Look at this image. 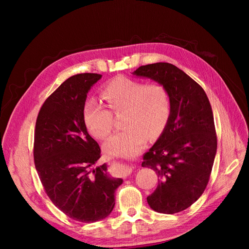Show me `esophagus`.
<instances>
[{"label":"esophagus","mask_w":249,"mask_h":249,"mask_svg":"<svg viewBox=\"0 0 249 249\" xmlns=\"http://www.w3.org/2000/svg\"><path fill=\"white\" fill-rule=\"evenodd\" d=\"M122 175L124 176V177H127L129 175H131V172H132V167L131 166H129V165H125V166H124V168H122Z\"/></svg>","instance_id":"34e87169"}]
</instances>
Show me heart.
<instances>
[{
    "label": "heart",
    "mask_w": 249,
    "mask_h": 249,
    "mask_svg": "<svg viewBox=\"0 0 249 249\" xmlns=\"http://www.w3.org/2000/svg\"><path fill=\"white\" fill-rule=\"evenodd\" d=\"M101 96L112 112L124 110L123 124L126 126L113 134L104 145L109 155H138L145 147L147 136H158L168 122L170 99L161 84L117 77L103 88ZM83 119L90 135L96 139H105L112 130V113L95 99L85 102Z\"/></svg>",
    "instance_id": "1"
}]
</instances>
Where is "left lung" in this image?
I'll list each match as a JSON object with an SVG mask.
<instances>
[{"label":"left lung","instance_id":"8db88e82","mask_svg":"<svg viewBox=\"0 0 249 249\" xmlns=\"http://www.w3.org/2000/svg\"><path fill=\"white\" fill-rule=\"evenodd\" d=\"M133 74L159 83L169 94L168 122L141 165L159 178L146 198L149 207L175 214L196 201L208 185L217 150L212 108L197 83L170 63L143 65Z\"/></svg>","mask_w":249,"mask_h":249}]
</instances>
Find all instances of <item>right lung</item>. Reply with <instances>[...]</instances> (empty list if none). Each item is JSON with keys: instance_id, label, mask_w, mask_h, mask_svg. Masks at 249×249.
<instances>
[{"instance_id": "1", "label": "right lung", "mask_w": 249, "mask_h": 249, "mask_svg": "<svg viewBox=\"0 0 249 249\" xmlns=\"http://www.w3.org/2000/svg\"><path fill=\"white\" fill-rule=\"evenodd\" d=\"M99 73H79L64 81L44 102L36 120L34 162L52 202L80 222L108 217L123 178H112L108 165H96L101 148L83 119L87 93Z\"/></svg>"}]
</instances>
